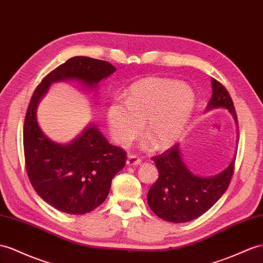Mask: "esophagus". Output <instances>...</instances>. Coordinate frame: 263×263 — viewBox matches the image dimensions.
Segmentation results:
<instances>
[{
  "mask_svg": "<svg viewBox=\"0 0 263 263\" xmlns=\"http://www.w3.org/2000/svg\"><path fill=\"white\" fill-rule=\"evenodd\" d=\"M141 163V159L138 158L137 156H134V154H129V157L126 159V165L127 166H134V165H138Z\"/></svg>",
  "mask_w": 263,
  "mask_h": 263,
  "instance_id": "obj_1",
  "label": "esophagus"
}]
</instances>
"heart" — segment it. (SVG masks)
<instances>
[{
    "mask_svg": "<svg viewBox=\"0 0 263 263\" xmlns=\"http://www.w3.org/2000/svg\"><path fill=\"white\" fill-rule=\"evenodd\" d=\"M196 107V94L180 81L149 77L133 83L125 101L116 100L107 107V126L114 141L129 145L143 130L158 147H166L185 131Z\"/></svg>",
    "mask_w": 263,
    "mask_h": 263,
    "instance_id": "b5f03b06",
    "label": "heart"
}]
</instances>
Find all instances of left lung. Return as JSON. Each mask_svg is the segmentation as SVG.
<instances>
[{
    "label": "left lung",
    "instance_id": "8db88e82",
    "mask_svg": "<svg viewBox=\"0 0 263 263\" xmlns=\"http://www.w3.org/2000/svg\"><path fill=\"white\" fill-rule=\"evenodd\" d=\"M212 97L205 111L226 109L234 119L238 130V119L230 94L217 80L211 79ZM235 156L226 169L212 177L194 174L184 163L180 144L154 157L159 178L149 192L147 204L159 218L173 223H183L197 219L206 212L230 184L234 170Z\"/></svg>",
    "mask_w": 263,
    "mask_h": 263
}]
</instances>
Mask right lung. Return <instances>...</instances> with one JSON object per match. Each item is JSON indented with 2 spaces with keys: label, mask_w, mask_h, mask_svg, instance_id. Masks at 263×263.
I'll list each match as a JSON object with an SVG mask.
<instances>
[{
  "label": "right lung",
  "mask_w": 263,
  "mask_h": 263,
  "mask_svg": "<svg viewBox=\"0 0 263 263\" xmlns=\"http://www.w3.org/2000/svg\"><path fill=\"white\" fill-rule=\"evenodd\" d=\"M116 71L106 61L74 57L49 73L33 93L23 129L26 172L40 198L59 211L85 214L102 204L126 157L93 122L69 143L51 140L39 125L37 105L52 83L73 81L97 91L100 81Z\"/></svg>",
  "instance_id": "obj_1"
}]
</instances>
